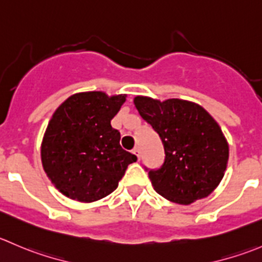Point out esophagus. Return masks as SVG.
Instances as JSON below:
<instances>
[{"mask_svg": "<svg viewBox=\"0 0 262 262\" xmlns=\"http://www.w3.org/2000/svg\"><path fill=\"white\" fill-rule=\"evenodd\" d=\"M132 152H133V155H136V157H137V159H138V160H141V151H139V148H138V147H136V148H134L133 151H132Z\"/></svg>", "mask_w": 262, "mask_h": 262, "instance_id": "esophagus-1", "label": "esophagus"}]
</instances>
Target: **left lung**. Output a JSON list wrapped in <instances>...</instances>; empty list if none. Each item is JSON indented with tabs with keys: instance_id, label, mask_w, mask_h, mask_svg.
Returning a JSON list of instances; mask_svg holds the SVG:
<instances>
[{
	"instance_id": "left-lung-1",
	"label": "left lung",
	"mask_w": 262,
	"mask_h": 262,
	"mask_svg": "<svg viewBox=\"0 0 262 262\" xmlns=\"http://www.w3.org/2000/svg\"><path fill=\"white\" fill-rule=\"evenodd\" d=\"M134 105L164 144V165L148 172L154 189L179 205L211 194L229 159V144L217 121L199 103L179 98L137 96Z\"/></svg>"
}]
</instances>
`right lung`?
Segmentation results:
<instances>
[{
    "instance_id": "obj_1",
    "label": "right lung",
    "mask_w": 262,
    "mask_h": 262,
    "mask_svg": "<svg viewBox=\"0 0 262 262\" xmlns=\"http://www.w3.org/2000/svg\"><path fill=\"white\" fill-rule=\"evenodd\" d=\"M125 98L102 91L75 93L48 121L40 144L43 170L68 199L85 204L103 199L137 161L121 148L120 133L111 126Z\"/></svg>"
}]
</instances>
